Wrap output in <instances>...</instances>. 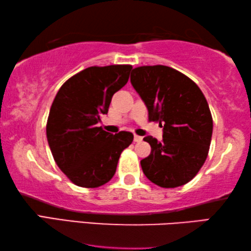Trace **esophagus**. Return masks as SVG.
Instances as JSON below:
<instances>
[{
    "mask_svg": "<svg viewBox=\"0 0 251 251\" xmlns=\"http://www.w3.org/2000/svg\"><path fill=\"white\" fill-rule=\"evenodd\" d=\"M142 137H140V135H134V142H141L142 141Z\"/></svg>",
    "mask_w": 251,
    "mask_h": 251,
    "instance_id": "34e87169",
    "label": "esophagus"
}]
</instances>
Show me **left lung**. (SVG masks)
I'll return each mask as SVG.
<instances>
[{
  "label": "left lung",
  "mask_w": 251,
  "mask_h": 251,
  "mask_svg": "<svg viewBox=\"0 0 251 251\" xmlns=\"http://www.w3.org/2000/svg\"><path fill=\"white\" fill-rule=\"evenodd\" d=\"M131 84L145 102L149 121L163 128L162 141L147 135L151 153L141 168L151 182L176 188L195 178L206 161L212 135V117L198 85L166 65L132 70Z\"/></svg>",
  "instance_id": "obj_1"
}]
</instances>
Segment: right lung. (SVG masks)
<instances>
[{"label": "right lung", "mask_w": 251, "mask_h": 251, "mask_svg": "<svg viewBox=\"0 0 251 251\" xmlns=\"http://www.w3.org/2000/svg\"><path fill=\"white\" fill-rule=\"evenodd\" d=\"M132 67H90L70 77L51 105L47 138L61 171L79 187L98 188L116 174L120 154L133 141L128 131L112 134L98 126L113 94L125 87Z\"/></svg>", "instance_id": "add662e5"}]
</instances>
